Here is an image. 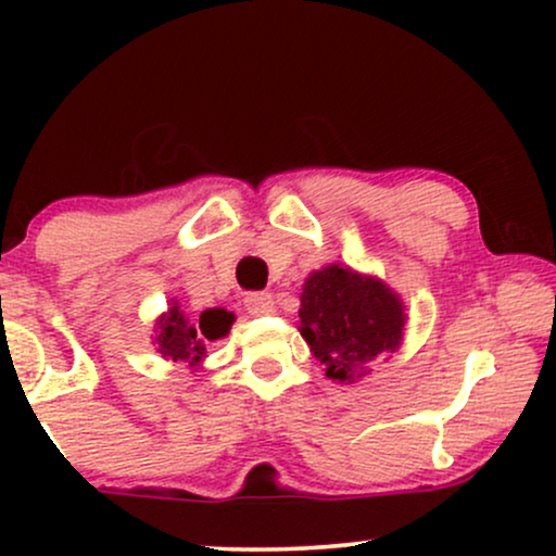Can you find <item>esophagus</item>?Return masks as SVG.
<instances>
[{"mask_svg":"<svg viewBox=\"0 0 556 556\" xmlns=\"http://www.w3.org/2000/svg\"><path fill=\"white\" fill-rule=\"evenodd\" d=\"M245 308H248V314H253V316H265V314H273V311H276V301H273L270 293H248Z\"/></svg>","mask_w":556,"mask_h":556,"instance_id":"esophagus-1","label":"esophagus"}]
</instances>
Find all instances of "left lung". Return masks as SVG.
Segmentation results:
<instances>
[{"label": "left lung", "instance_id": "1", "mask_svg": "<svg viewBox=\"0 0 556 556\" xmlns=\"http://www.w3.org/2000/svg\"><path fill=\"white\" fill-rule=\"evenodd\" d=\"M301 333L326 377L352 384L364 367L400 346L405 314L390 288L341 265L316 270L301 293Z\"/></svg>", "mask_w": 556, "mask_h": 556}]
</instances>
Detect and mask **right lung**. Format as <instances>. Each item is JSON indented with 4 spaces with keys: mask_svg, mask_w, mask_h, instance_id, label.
Here are the masks:
<instances>
[{
    "mask_svg": "<svg viewBox=\"0 0 556 556\" xmlns=\"http://www.w3.org/2000/svg\"><path fill=\"white\" fill-rule=\"evenodd\" d=\"M232 314L225 308H210L200 316V321H187L185 314L174 306L169 314L159 318L156 324V344L159 352L172 362H187L189 367H197L204 356V346L210 341L223 339L232 326Z\"/></svg>",
    "mask_w": 556,
    "mask_h": 556,
    "instance_id": "obj_1",
    "label": "right lung"
}]
</instances>
